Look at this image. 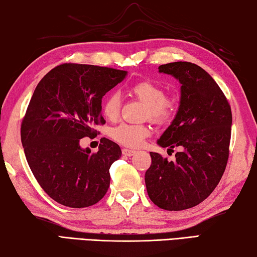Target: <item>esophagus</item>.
I'll list each match as a JSON object with an SVG mask.
<instances>
[{
    "label": "esophagus",
    "mask_w": 257,
    "mask_h": 257,
    "mask_svg": "<svg viewBox=\"0 0 257 257\" xmlns=\"http://www.w3.org/2000/svg\"><path fill=\"white\" fill-rule=\"evenodd\" d=\"M137 152L134 151V150H128V149H122V154L125 156H133L136 154Z\"/></svg>",
    "instance_id": "1"
}]
</instances>
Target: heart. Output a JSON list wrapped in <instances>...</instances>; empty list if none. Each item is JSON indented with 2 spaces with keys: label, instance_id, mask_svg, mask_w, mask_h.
<instances>
[{
  "label": "heart",
  "instance_id": "obj_1",
  "mask_svg": "<svg viewBox=\"0 0 257 257\" xmlns=\"http://www.w3.org/2000/svg\"><path fill=\"white\" fill-rule=\"evenodd\" d=\"M130 93L144 102L147 107L145 116L160 124L171 122L177 113L176 102L165 96L162 86L151 80H142L130 87ZM120 96L118 93H108L103 99L102 111L108 120H115L120 113ZM151 135V128L146 124L120 123L112 128L110 136L119 144L127 147H139Z\"/></svg>",
  "mask_w": 257,
  "mask_h": 257
}]
</instances>
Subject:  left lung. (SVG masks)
I'll return each instance as SVG.
<instances>
[{
    "label": "left lung",
    "instance_id": "obj_1",
    "mask_svg": "<svg viewBox=\"0 0 257 257\" xmlns=\"http://www.w3.org/2000/svg\"><path fill=\"white\" fill-rule=\"evenodd\" d=\"M159 71L181 84L176 118L158 141L175 161L151 152L145 173L147 194L156 206L181 211L210 196L222 178L229 158L232 114L227 97L208 73L190 62L162 64Z\"/></svg>",
    "mask_w": 257,
    "mask_h": 257
}]
</instances>
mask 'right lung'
<instances>
[{"mask_svg":"<svg viewBox=\"0 0 257 257\" xmlns=\"http://www.w3.org/2000/svg\"><path fill=\"white\" fill-rule=\"evenodd\" d=\"M125 76L113 68L63 63L38 82L21 122V143L34 177L55 202L81 208L106 194L120 146L101 138L97 153H90L79 142L105 123L102 98Z\"/></svg>","mask_w":257,"mask_h":257,"instance_id":"add662e5","label":"right lung"}]
</instances>
